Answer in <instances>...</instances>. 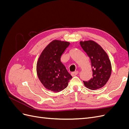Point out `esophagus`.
<instances>
[{"label":"esophagus","instance_id":"34e87169","mask_svg":"<svg viewBox=\"0 0 129 129\" xmlns=\"http://www.w3.org/2000/svg\"><path fill=\"white\" fill-rule=\"evenodd\" d=\"M78 71H75V72H72V73H71V75H72V76H76V75H77V74H78Z\"/></svg>","mask_w":129,"mask_h":129}]
</instances>
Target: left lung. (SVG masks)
<instances>
[{"label":"left lung","instance_id":"left-lung-1","mask_svg":"<svg viewBox=\"0 0 129 129\" xmlns=\"http://www.w3.org/2000/svg\"><path fill=\"white\" fill-rule=\"evenodd\" d=\"M80 44L90 58L92 71V77L88 82L83 81L84 85L92 90L102 88L107 83L112 71L108 55L102 47L92 40L81 41Z\"/></svg>","mask_w":129,"mask_h":129}]
</instances>
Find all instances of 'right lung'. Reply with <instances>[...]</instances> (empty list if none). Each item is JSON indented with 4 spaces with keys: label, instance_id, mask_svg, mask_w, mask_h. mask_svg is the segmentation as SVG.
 Instances as JSON below:
<instances>
[{
    "label": "right lung",
    "instance_id": "add662e5",
    "mask_svg": "<svg viewBox=\"0 0 129 129\" xmlns=\"http://www.w3.org/2000/svg\"><path fill=\"white\" fill-rule=\"evenodd\" d=\"M70 43L54 40L42 50L37 63L39 79L45 88L55 92L67 88L72 76L61 62V56Z\"/></svg>",
    "mask_w": 129,
    "mask_h": 129
}]
</instances>
